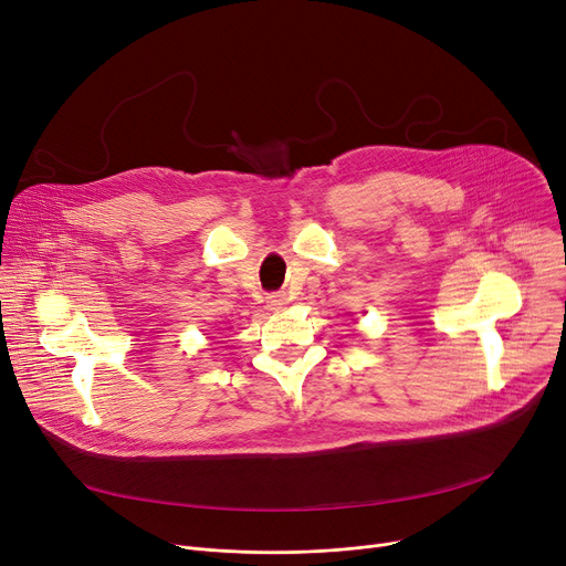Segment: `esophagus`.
Returning a JSON list of instances; mask_svg holds the SVG:
<instances>
[{"mask_svg":"<svg viewBox=\"0 0 566 566\" xmlns=\"http://www.w3.org/2000/svg\"><path fill=\"white\" fill-rule=\"evenodd\" d=\"M286 303H289V298H286L284 291H277V293L268 295V307H271V310H282Z\"/></svg>","mask_w":566,"mask_h":566,"instance_id":"esophagus-1","label":"esophagus"}]
</instances>
